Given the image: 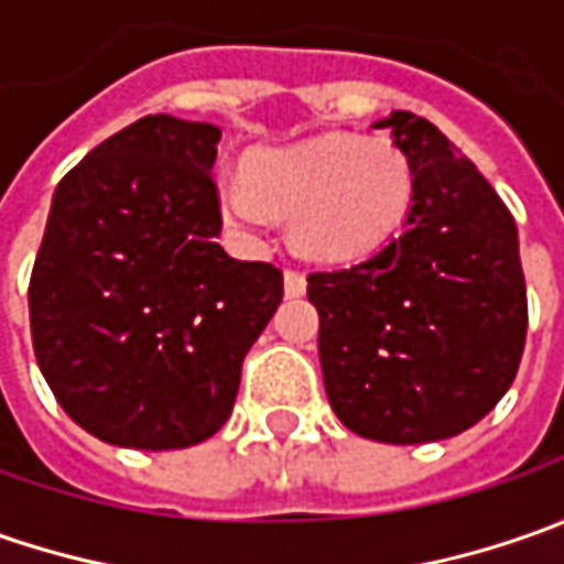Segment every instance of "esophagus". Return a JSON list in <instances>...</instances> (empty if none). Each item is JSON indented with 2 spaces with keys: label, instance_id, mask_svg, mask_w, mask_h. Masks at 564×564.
Segmentation results:
<instances>
[{
  "label": "esophagus",
  "instance_id": "34e87169",
  "mask_svg": "<svg viewBox=\"0 0 564 564\" xmlns=\"http://www.w3.org/2000/svg\"><path fill=\"white\" fill-rule=\"evenodd\" d=\"M307 292V279H304V272L289 267L285 270V294H292V297H301V294Z\"/></svg>",
  "mask_w": 564,
  "mask_h": 564
}]
</instances>
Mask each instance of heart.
<instances>
[{"label": "heart", "instance_id": "heart-1", "mask_svg": "<svg viewBox=\"0 0 564 564\" xmlns=\"http://www.w3.org/2000/svg\"><path fill=\"white\" fill-rule=\"evenodd\" d=\"M414 200V169L389 138L323 134L272 150L228 175L219 204L231 223L260 226L267 209L289 216L294 248L323 263L382 250Z\"/></svg>", "mask_w": 564, "mask_h": 564}]
</instances>
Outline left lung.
Returning <instances> with one entry per match:
<instances>
[{
	"label": "left lung",
	"mask_w": 564,
	"mask_h": 564,
	"mask_svg": "<svg viewBox=\"0 0 564 564\" xmlns=\"http://www.w3.org/2000/svg\"><path fill=\"white\" fill-rule=\"evenodd\" d=\"M377 128H392L414 169V200L379 253L307 275L319 367L351 433L436 443L487 417L514 382L528 338L518 228L440 128L411 112Z\"/></svg>",
	"instance_id": "left-lung-1"
}]
</instances>
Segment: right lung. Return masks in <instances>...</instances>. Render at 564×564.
<instances>
[{
  "label": "right lung",
  "mask_w": 564,
  "mask_h": 564,
  "mask_svg": "<svg viewBox=\"0 0 564 564\" xmlns=\"http://www.w3.org/2000/svg\"><path fill=\"white\" fill-rule=\"evenodd\" d=\"M219 128L143 116L58 182L31 272L33 355L65 414L124 448H187L231 414L282 270L228 257Z\"/></svg>",
  "instance_id": "add662e5"
}]
</instances>
